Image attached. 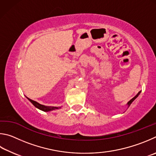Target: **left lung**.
<instances>
[{"label": "left lung", "instance_id": "1", "mask_svg": "<svg viewBox=\"0 0 156 156\" xmlns=\"http://www.w3.org/2000/svg\"><path fill=\"white\" fill-rule=\"evenodd\" d=\"M140 92H138V93L137 94H136V96H135L134 97H133V99H131V100L129 101L127 103V105H128V106H129V105H131V103H132V102L133 101H134V100H135V99H136V98H137V97H138V95H139V94H140Z\"/></svg>", "mask_w": 156, "mask_h": 156}]
</instances>
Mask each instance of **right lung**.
I'll list each match as a JSON object with an SVG mask.
<instances>
[{"instance_id": "obj_1", "label": "right lung", "mask_w": 156, "mask_h": 156, "mask_svg": "<svg viewBox=\"0 0 156 156\" xmlns=\"http://www.w3.org/2000/svg\"><path fill=\"white\" fill-rule=\"evenodd\" d=\"M27 99H28L32 103V104L34 105L35 108L40 109V110H42L44 112H48L51 110H55V109H58V108H57V107H52V106H46V105H41V104H40V103H38L37 102L35 101H33L31 99H29V98H27Z\"/></svg>"}]
</instances>
